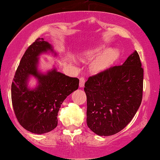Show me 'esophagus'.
I'll use <instances>...</instances> for the list:
<instances>
[{
  "label": "esophagus",
  "mask_w": 160,
  "mask_h": 160,
  "mask_svg": "<svg viewBox=\"0 0 160 160\" xmlns=\"http://www.w3.org/2000/svg\"><path fill=\"white\" fill-rule=\"evenodd\" d=\"M85 82H86L85 78H84L83 77H81V78H80V88L83 87L84 84H85Z\"/></svg>",
  "instance_id": "obj_1"
}]
</instances>
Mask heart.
Returning <instances> with one entry per match:
<instances>
[{
    "instance_id": "b5f03b06",
    "label": "heart",
    "mask_w": 160,
    "mask_h": 160,
    "mask_svg": "<svg viewBox=\"0 0 160 160\" xmlns=\"http://www.w3.org/2000/svg\"><path fill=\"white\" fill-rule=\"evenodd\" d=\"M105 48L106 47L104 45H102V44L96 45L88 48L85 52L84 56L86 58L88 59L93 58V57H96V56L104 51ZM118 51L115 49H109L104 51L103 53H102L101 55H98L92 61L91 64L92 70L94 72H101L107 70L115 62L117 57H118Z\"/></svg>"
}]
</instances>
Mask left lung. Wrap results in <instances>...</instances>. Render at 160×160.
<instances>
[{"label": "left lung", "instance_id": "1", "mask_svg": "<svg viewBox=\"0 0 160 160\" xmlns=\"http://www.w3.org/2000/svg\"><path fill=\"white\" fill-rule=\"evenodd\" d=\"M143 73L139 56L134 51L123 65L88 78L84 91L86 123L92 131L112 136L131 122L142 103Z\"/></svg>", "mask_w": 160, "mask_h": 160}]
</instances>
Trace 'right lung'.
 Here are the masks:
<instances>
[{
  "mask_svg": "<svg viewBox=\"0 0 160 160\" xmlns=\"http://www.w3.org/2000/svg\"><path fill=\"white\" fill-rule=\"evenodd\" d=\"M48 51L54 53L51 44L43 38H38L29 46L15 72L11 88L13 109L19 124L36 134L56 128L62 103L79 87V79L66 76L54 68L46 74L38 72V56ZM30 76L38 80V86L32 90L27 87Z\"/></svg>",
  "mask_w": 160,
  "mask_h": 160,
  "instance_id": "right-lung-1",
  "label": "right lung"
}]
</instances>
